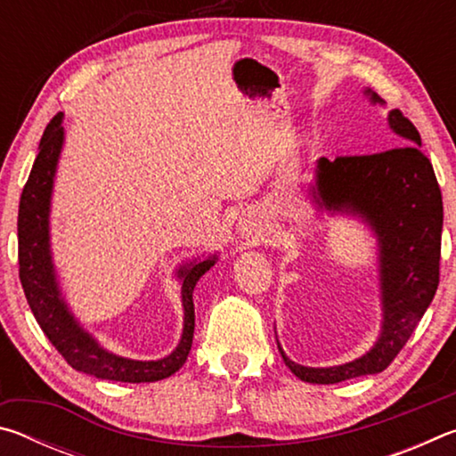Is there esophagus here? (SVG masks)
<instances>
[{"instance_id": "obj_1", "label": "esophagus", "mask_w": 456, "mask_h": 456, "mask_svg": "<svg viewBox=\"0 0 456 456\" xmlns=\"http://www.w3.org/2000/svg\"><path fill=\"white\" fill-rule=\"evenodd\" d=\"M239 231L245 237H251V239H257L261 233V227H259V221L253 217V215H245V217L239 219Z\"/></svg>"}]
</instances>
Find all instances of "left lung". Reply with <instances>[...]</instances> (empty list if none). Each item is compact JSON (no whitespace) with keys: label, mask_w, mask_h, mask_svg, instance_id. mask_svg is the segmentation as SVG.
I'll list each match as a JSON object with an SVG mask.
<instances>
[{"label":"left lung","mask_w":456,"mask_h":456,"mask_svg":"<svg viewBox=\"0 0 456 456\" xmlns=\"http://www.w3.org/2000/svg\"><path fill=\"white\" fill-rule=\"evenodd\" d=\"M370 96L374 102H382L376 94ZM388 122L404 138V146L374 154L336 157V160L320 159L315 171V191L322 203L328 209L362 215L378 235L382 336L366 356L334 368L299 366L277 346L285 364L304 382L336 384L382 372L404 348L438 288L441 187L430 160L420 151V134L412 122L400 110H392Z\"/></svg>","instance_id":"8db88e82"}]
</instances>
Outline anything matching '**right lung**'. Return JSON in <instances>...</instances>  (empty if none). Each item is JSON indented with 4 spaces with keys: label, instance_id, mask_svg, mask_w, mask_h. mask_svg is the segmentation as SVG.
Returning a JSON list of instances; mask_svg holds the SVG:
<instances>
[{
    "label": "right lung",
    "instance_id": "1",
    "mask_svg": "<svg viewBox=\"0 0 456 456\" xmlns=\"http://www.w3.org/2000/svg\"><path fill=\"white\" fill-rule=\"evenodd\" d=\"M64 128H61V114H56L45 126L40 152L34 160L32 173L28 176L20 199L18 213V261H20V281L24 288L26 299L36 322L50 342L53 344L64 360L74 370L84 374H92L102 380L117 382H157L168 378L179 370L187 360L192 334H195V305H192V289L199 277L215 264V257L199 261L191 267H183L179 277L183 280V305H184V330L181 344L176 350L163 360L138 362L114 356V354L100 348L84 331L72 314L68 312L64 299L60 297V289L53 275V265L50 259L48 243V213L53 173L60 157Z\"/></svg>",
    "mask_w": 456,
    "mask_h": 456
}]
</instances>
